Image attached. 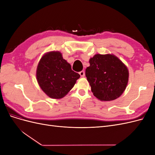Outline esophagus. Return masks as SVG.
<instances>
[{"mask_svg": "<svg viewBox=\"0 0 155 155\" xmlns=\"http://www.w3.org/2000/svg\"><path fill=\"white\" fill-rule=\"evenodd\" d=\"M79 74H80L81 77H84V76H85V71H84V70H82V71H81L80 72H79Z\"/></svg>", "mask_w": 155, "mask_h": 155, "instance_id": "34e87169", "label": "esophagus"}]
</instances>
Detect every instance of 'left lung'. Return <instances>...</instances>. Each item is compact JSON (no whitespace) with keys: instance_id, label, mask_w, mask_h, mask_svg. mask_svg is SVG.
Segmentation results:
<instances>
[{"instance_id":"left-lung-1","label":"left lung","mask_w":155,"mask_h":155,"mask_svg":"<svg viewBox=\"0 0 155 155\" xmlns=\"http://www.w3.org/2000/svg\"><path fill=\"white\" fill-rule=\"evenodd\" d=\"M89 63L85 76L94 96L101 101H112L122 94L128 83L129 71L118 58L96 54Z\"/></svg>"}]
</instances>
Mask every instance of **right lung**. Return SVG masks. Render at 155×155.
<instances>
[{
    "mask_svg": "<svg viewBox=\"0 0 155 155\" xmlns=\"http://www.w3.org/2000/svg\"><path fill=\"white\" fill-rule=\"evenodd\" d=\"M37 80L42 90L54 99L63 97L80 77L59 51H50L41 59L37 68Z\"/></svg>",
    "mask_w": 155,
    "mask_h": 155,
    "instance_id": "add662e5",
    "label": "right lung"
}]
</instances>
